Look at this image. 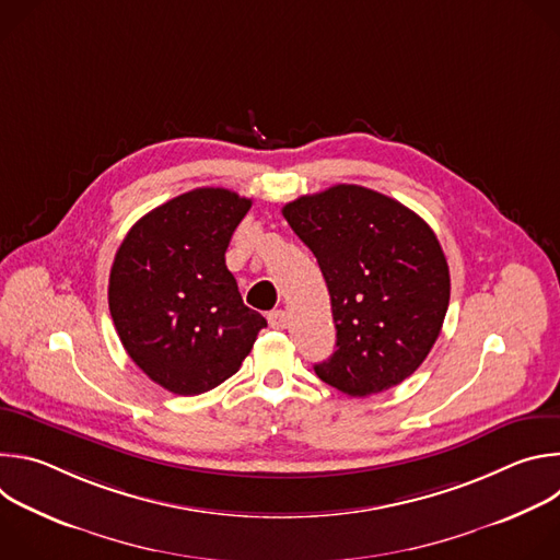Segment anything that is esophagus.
I'll list each match as a JSON object with an SVG mask.
<instances>
[{"instance_id":"1","label":"esophagus","mask_w":560,"mask_h":560,"mask_svg":"<svg viewBox=\"0 0 560 560\" xmlns=\"http://www.w3.org/2000/svg\"><path fill=\"white\" fill-rule=\"evenodd\" d=\"M268 324H270V328H275V330H283V328L288 326V312H285V310H272V312L268 314Z\"/></svg>"}]
</instances>
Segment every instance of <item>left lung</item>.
Masks as SVG:
<instances>
[{
    "label": "left lung",
    "mask_w": 560,
    "mask_h": 560,
    "mask_svg": "<svg viewBox=\"0 0 560 560\" xmlns=\"http://www.w3.org/2000/svg\"><path fill=\"white\" fill-rule=\"evenodd\" d=\"M328 283L337 350L316 376L350 396L406 381L430 354L450 303L432 228L376 190L339 184L283 206Z\"/></svg>",
    "instance_id": "left-lung-1"
}]
</instances>
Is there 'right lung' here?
I'll list each match as a JSON object with an SVG mask.
<instances>
[{"mask_svg": "<svg viewBox=\"0 0 560 560\" xmlns=\"http://www.w3.org/2000/svg\"><path fill=\"white\" fill-rule=\"evenodd\" d=\"M250 206L225 188L184 192L143 214L115 255V330L128 357L173 394L195 396L230 378L268 326L225 268L230 236Z\"/></svg>", "mask_w": 560, "mask_h": 560, "instance_id": "right-lung-1", "label": "right lung"}]
</instances>
